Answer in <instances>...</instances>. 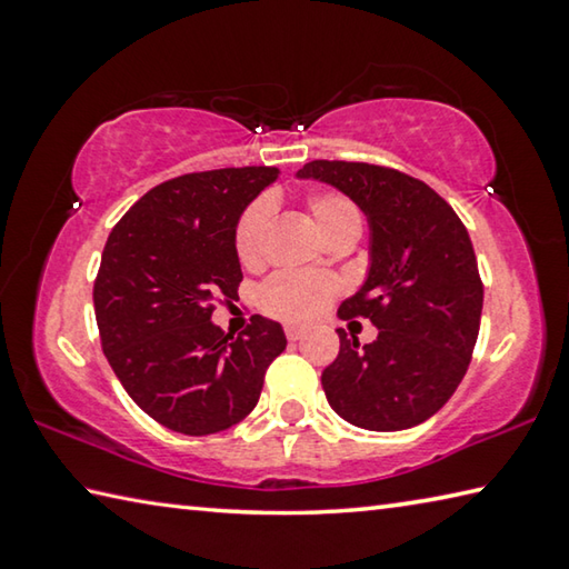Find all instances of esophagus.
<instances>
[{"label": "esophagus", "mask_w": 569, "mask_h": 569, "mask_svg": "<svg viewBox=\"0 0 569 569\" xmlns=\"http://www.w3.org/2000/svg\"><path fill=\"white\" fill-rule=\"evenodd\" d=\"M286 336H288V341H298L303 336V329L301 326H286Z\"/></svg>", "instance_id": "obj_1"}]
</instances>
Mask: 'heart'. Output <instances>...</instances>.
<instances>
[{
    "instance_id": "b5f03b06",
    "label": "heart",
    "mask_w": 569,
    "mask_h": 569,
    "mask_svg": "<svg viewBox=\"0 0 569 569\" xmlns=\"http://www.w3.org/2000/svg\"><path fill=\"white\" fill-rule=\"evenodd\" d=\"M308 213H311L316 230L323 240H331L343 233L361 230V213L349 198L341 192H316L308 198ZM271 223V203L256 200L250 203L236 223V256L246 268H256L263 261L266 233ZM339 286L331 276L321 273H276L268 278L258 291V303L273 319L288 323H308L329 308Z\"/></svg>"
}]
</instances>
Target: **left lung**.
<instances>
[{
    "mask_svg": "<svg viewBox=\"0 0 569 569\" xmlns=\"http://www.w3.org/2000/svg\"><path fill=\"white\" fill-rule=\"evenodd\" d=\"M349 196L369 220V273L339 316L369 319L371 343L339 329L341 349L321 383L353 427L399 431L445 407L475 351L481 288L465 223L439 192L369 162L313 160L296 172Z\"/></svg>",
    "mask_w": 569,
    "mask_h": 569,
    "instance_id": "obj_1",
    "label": "left lung"
}]
</instances>
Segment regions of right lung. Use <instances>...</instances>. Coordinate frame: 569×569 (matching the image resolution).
<instances>
[{
	"label": "right lung",
	"mask_w": 569,
	"mask_h": 569,
	"mask_svg": "<svg viewBox=\"0 0 569 569\" xmlns=\"http://www.w3.org/2000/svg\"><path fill=\"white\" fill-rule=\"evenodd\" d=\"M278 168H223L148 190L104 243L94 278L102 351L130 399L162 427L206 437L243 421L286 349L281 323L253 316L233 336L210 321L243 281L236 223Z\"/></svg>",
	"instance_id": "1"
}]
</instances>
